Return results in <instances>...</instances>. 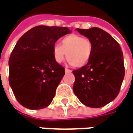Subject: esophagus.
<instances>
[{"label":"esophagus","mask_w":133,"mask_h":133,"mask_svg":"<svg viewBox=\"0 0 133 133\" xmlns=\"http://www.w3.org/2000/svg\"><path fill=\"white\" fill-rule=\"evenodd\" d=\"M71 72H72V71L70 70H69V69H67V68L65 69V72H66V73H70Z\"/></svg>","instance_id":"esophagus-1"}]
</instances>
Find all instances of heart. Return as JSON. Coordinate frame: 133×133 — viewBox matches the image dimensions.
I'll list each match as a JSON object with an SVG mask.
<instances>
[{
    "instance_id": "heart-1",
    "label": "heart",
    "mask_w": 133,
    "mask_h": 133,
    "mask_svg": "<svg viewBox=\"0 0 133 133\" xmlns=\"http://www.w3.org/2000/svg\"><path fill=\"white\" fill-rule=\"evenodd\" d=\"M94 45L89 39L77 34H70L64 37L61 45L53 46V57L57 63H61L66 54V60L75 68H81L90 61Z\"/></svg>"
}]
</instances>
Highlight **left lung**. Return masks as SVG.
<instances>
[{"mask_svg":"<svg viewBox=\"0 0 133 133\" xmlns=\"http://www.w3.org/2000/svg\"><path fill=\"white\" fill-rule=\"evenodd\" d=\"M76 30L92 42L94 51L89 63L72 71L73 91L86 106L100 108L119 94L125 74L123 52L116 40L99 28Z\"/></svg>","mask_w":133,"mask_h":133,"instance_id":"1","label":"left lung"}]
</instances>
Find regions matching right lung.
<instances>
[{
    "label": "right lung",
    "instance_id": "right-lung-1",
    "mask_svg": "<svg viewBox=\"0 0 133 133\" xmlns=\"http://www.w3.org/2000/svg\"><path fill=\"white\" fill-rule=\"evenodd\" d=\"M70 33L66 27L39 25L18 40L9 59V83L24 107L41 109L51 103L65 75L64 68L54 59L53 46Z\"/></svg>",
    "mask_w": 133,
    "mask_h": 133
}]
</instances>
